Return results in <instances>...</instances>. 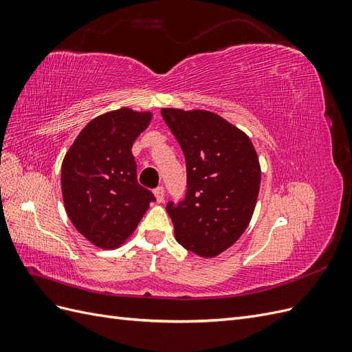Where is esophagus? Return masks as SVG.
Segmentation results:
<instances>
[{
    "mask_svg": "<svg viewBox=\"0 0 352 352\" xmlns=\"http://www.w3.org/2000/svg\"><path fill=\"white\" fill-rule=\"evenodd\" d=\"M154 195L157 202H163L164 201V188L163 186H158L154 189Z\"/></svg>",
    "mask_w": 352,
    "mask_h": 352,
    "instance_id": "obj_1",
    "label": "esophagus"
}]
</instances>
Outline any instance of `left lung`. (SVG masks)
I'll use <instances>...</instances> for the list:
<instances>
[{
  "instance_id": "obj_1",
  "label": "left lung",
  "mask_w": 352,
  "mask_h": 352,
  "mask_svg": "<svg viewBox=\"0 0 352 352\" xmlns=\"http://www.w3.org/2000/svg\"><path fill=\"white\" fill-rule=\"evenodd\" d=\"M162 116L186 160V197L166 207L176 241L212 258L250 225L261 182L258 155L247 133L216 113L163 109Z\"/></svg>"
}]
</instances>
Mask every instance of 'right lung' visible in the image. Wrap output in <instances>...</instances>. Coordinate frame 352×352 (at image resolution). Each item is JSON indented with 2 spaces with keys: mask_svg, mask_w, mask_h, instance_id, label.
Instances as JSON below:
<instances>
[{
  "mask_svg": "<svg viewBox=\"0 0 352 352\" xmlns=\"http://www.w3.org/2000/svg\"><path fill=\"white\" fill-rule=\"evenodd\" d=\"M153 119L127 107L83 127L61 164V192L73 226L95 247L119 248L155 201L138 184L132 145Z\"/></svg>",
  "mask_w": 352,
  "mask_h": 352,
  "instance_id": "right-lung-1",
  "label": "right lung"
}]
</instances>
